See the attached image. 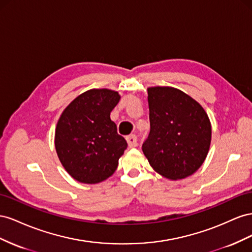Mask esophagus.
I'll return each mask as SVG.
<instances>
[{"label": "esophagus", "mask_w": 252, "mask_h": 252, "mask_svg": "<svg viewBox=\"0 0 252 252\" xmlns=\"http://www.w3.org/2000/svg\"><path fill=\"white\" fill-rule=\"evenodd\" d=\"M126 141H127V145L130 148H135L137 146V136L132 134V135H128L126 137Z\"/></svg>", "instance_id": "34e87169"}]
</instances>
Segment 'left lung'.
I'll list each match as a JSON object with an SVG mask.
<instances>
[{"label": "left lung", "instance_id": "obj_1", "mask_svg": "<svg viewBox=\"0 0 252 252\" xmlns=\"http://www.w3.org/2000/svg\"><path fill=\"white\" fill-rule=\"evenodd\" d=\"M150 134L142 152L157 173L183 179L205 161L211 143V124L197 101L171 86L148 89Z\"/></svg>", "mask_w": 252, "mask_h": 252}]
</instances>
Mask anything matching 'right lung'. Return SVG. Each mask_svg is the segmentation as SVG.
<instances>
[{
  "label": "right lung",
  "instance_id": "add662e5",
  "mask_svg": "<svg viewBox=\"0 0 252 252\" xmlns=\"http://www.w3.org/2000/svg\"><path fill=\"white\" fill-rule=\"evenodd\" d=\"M117 92H84L63 111L55 133L57 154L67 173L79 183L98 184L116 171L127 147L110 114L119 102Z\"/></svg>",
  "mask_w": 252,
  "mask_h": 252
}]
</instances>
